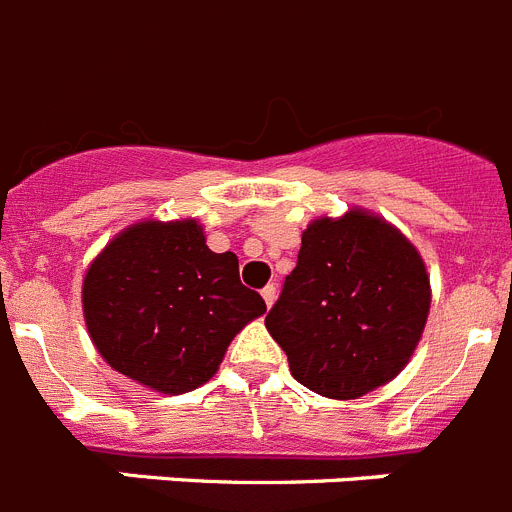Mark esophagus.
<instances>
[{"mask_svg":"<svg viewBox=\"0 0 512 512\" xmlns=\"http://www.w3.org/2000/svg\"><path fill=\"white\" fill-rule=\"evenodd\" d=\"M262 299H265V306H273L275 304V299H278V288L275 286H265L262 288Z\"/></svg>","mask_w":512,"mask_h":512,"instance_id":"34e87169","label":"esophagus"}]
</instances>
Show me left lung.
Masks as SVG:
<instances>
[{
  "mask_svg": "<svg viewBox=\"0 0 512 512\" xmlns=\"http://www.w3.org/2000/svg\"><path fill=\"white\" fill-rule=\"evenodd\" d=\"M430 311V275L415 244L366 208L319 216L265 317L293 379L330 399L389 384L415 353Z\"/></svg>",
  "mask_w": 512,
  "mask_h": 512,
  "instance_id": "1",
  "label": "left lung"
}]
</instances>
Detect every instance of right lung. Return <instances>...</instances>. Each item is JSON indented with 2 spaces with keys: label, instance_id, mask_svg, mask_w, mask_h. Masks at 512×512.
<instances>
[{
  "label": "right lung",
  "instance_id": "obj_1",
  "mask_svg": "<svg viewBox=\"0 0 512 512\" xmlns=\"http://www.w3.org/2000/svg\"><path fill=\"white\" fill-rule=\"evenodd\" d=\"M87 332L110 368L159 394L219 371L265 301L239 281L234 252H211L195 219H144L115 234L84 273Z\"/></svg>",
  "mask_w": 512,
  "mask_h": 512
}]
</instances>
